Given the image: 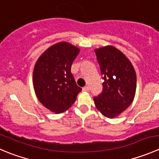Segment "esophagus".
I'll list each match as a JSON object with an SVG mask.
<instances>
[{"label": "esophagus", "mask_w": 159, "mask_h": 159, "mask_svg": "<svg viewBox=\"0 0 159 159\" xmlns=\"http://www.w3.org/2000/svg\"><path fill=\"white\" fill-rule=\"evenodd\" d=\"M89 89H89V86H84V87L82 89V90L84 91V92H89Z\"/></svg>", "instance_id": "obj_1"}]
</instances>
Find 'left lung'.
Returning a JSON list of instances; mask_svg holds the SVG:
<instances>
[{
	"mask_svg": "<svg viewBox=\"0 0 159 159\" xmlns=\"http://www.w3.org/2000/svg\"><path fill=\"white\" fill-rule=\"evenodd\" d=\"M102 75V91L94 97L95 106L106 117L113 118L133 102L136 92V73L127 57L113 47L95 50Z\"/></svg>",
	"mask_w": 159,
	"mask_h": 159,
	"instance_id": "8db88e82",
	"label": "left lung"
}]
</instances>
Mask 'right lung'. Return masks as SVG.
<instances>
[{"label":"right lung","instance_id":"obj_1","mask_svg":"<svg viewBox=\"0 0 159 159\" xmlns=\"http://www.w3.org/2000/svg\"><path fill=\"white\" fill-rule=\"evenodd\" d=\"M79 49L66 42L47 49L35 64L33 84L41 103L56 113L64 112L76 100L81 88L77 85L70 68Z\"/></svg>","mask_w":159,"mask_h":159}]
</instances>
